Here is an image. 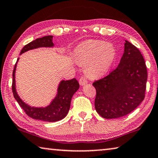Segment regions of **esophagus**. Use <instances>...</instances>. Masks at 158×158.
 Segmentation results:
<instances>
[{
    "mask_svg": "<svg viewBox=\"0 0 158 158\" xmlns=\"http://www.w3.org/2000/svg\"><path fill=\"white\" fill-rule=\"evenodd\" d=\"M87 83H88V81H87V80L84 78V77H81L79 79V84L81 85V86H84V85H86Z\"/></svg>",
    "mask_w": 158,
    "mask_h": 158,
    "instance_id": "esophagus-1",
    "label": "esophagus"
}]
</instances>
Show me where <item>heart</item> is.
<instances>
[{
  "mask_svg": "<svg viewBox=\"0 0 158 158\" xmlns=\"http://www.w3.org/2000/svg\"><path fill=\"white\" fill-rule=\"evenodd\" d=\"M116 55L113 45L98 40H87L74 50L76 60L85 63V72L92 78H98L106 74L113 64Z\"/></svg>",
  "mask_w": 158,
  "mask_h": 158,
  "instance_id": "heart-1",
  "label": "heart"
}]
</instances>
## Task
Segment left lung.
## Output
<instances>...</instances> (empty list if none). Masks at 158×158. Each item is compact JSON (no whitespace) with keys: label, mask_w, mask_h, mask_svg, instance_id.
I'll list each match as a JSON object with an SVG mask.
<instances>
[{"label":"left lung","mask_w":158,"mask_h":158,"mask_svg":"<svg viewBox=\"0 0 158 158\" xmlns=\"http://www.w3.org/2000/svg\"><path fill=\"white\" fill-rule=\"evenodd\" d=\"M124 41L119 65L105 78L93 84L96 90L95 108L105 119L119 118L129 114L145 98L148 74L144 58L136 46Z\"/></svg>","instance_id":"left-lung-1"}]
</instances>
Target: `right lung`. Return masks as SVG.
Returning <instances> with one entry per match:
<instances>
[{
    "label": "right lung",
    "mask_w": 158,
    "mask_h": 158,
    "mask_svg": "<svg viewBox=\"0 0 158 158\" xmlns=\"http://www.w3.org/2000/svg\"><path fill=\"white\" fill-rule=\"evenodd\" d=\"M52 36H46L30 42L22 49L20 55L30 50L36 49L39 48H53L54 44L52 42ZM19 58L17 59L12 72L13 80L12 88L15 98L20 107L29 117L34 119L54 122L64 118L69 110L72 98L79 89V82L74 78L67 81L62 80L57 87L56 97L52 100L48 106L45 107L31 106L22 101L16 90L15 72Z\"/></svg>",
    "instance_id": "right-lung-1"
}]
</instances>
